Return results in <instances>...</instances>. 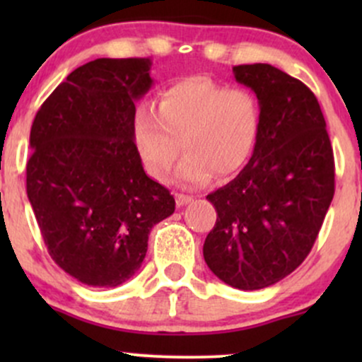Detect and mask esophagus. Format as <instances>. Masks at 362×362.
<instances>
[{
    "label": "esophagus",
    "mask_w": 362,
    "mask_h": 362,
    "mask_svg": "<svg viewBox=\"0 0 362 362\" xmlns=\"http://www.w3.org/2000/svg\"><path fill=\"white\" fill-rule=\"evenodd\" d=\"M194 197L192 195H185V194H177V206H185L189 202H192Z\"/></svg>",
    "instance_id": "esophagus-1"
}]
</instances>
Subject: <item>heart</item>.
Instances as JSON below:
<instances>
[{
  "mask_svg": "<svg viewBox=\"0 0 362 362\" xmlns=\"http://www.w3.org/2000/svg\"><path fill=\"white\" fill-rule=\"evenodd\" d=\"M262 131L260 100L252 90L207 78H187L165 88L158 112L141 107L134 141L146 172L167 180L182 146L178 168L185 184L199 185L213 175H233L247 165Z\"/></svg>",
  "mask_w": 362,
  "mask_h": 362,
  "instance_id": "heart-1",
  "label": "heart"
}]
</instances>
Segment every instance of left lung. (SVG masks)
Returning <instances> with one entry per match:
<instances>
[{
	"mask_svg": "<svg viewBox=\"0 0 362 362\" xmlns=\"http://www.w3.org/2000/svg\"><path fill=\"white\" fill-rule=\"evenodd\" d=\"M236 81L255 91L262 131L235 180L207 195L216 224L207 267L231 288L276 284L308 257L335 192L334 149L317 97L271 64H240Z\"/></svg>",
	"mask_w": 362,
	"mask_h": 362,
	"instance_id": "1",
	"label": "left lung"
}]
</instances>
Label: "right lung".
I'll return each mask as SVG.
<instances>
[{"label":"right lung","mask_w":362,"mask_h":362,"mask_svg":"<svg viewBox=\"0 0 362 362\" xmlns=\"http://www.w3.org/2000/svg\"><path fill=\"white\" fill-rule=\"evenodd\" d=\"M151 64L86 62L49 95L30 129L27 195L45 247L62 271L95 288L134 276L151 228L175 211L134 144V102L151 88Z\"/></svg>","instance_id":"obj_1"}]
</instances>
